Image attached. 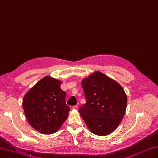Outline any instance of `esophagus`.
I'll list each match as a JSON object with an SVG mask.
<instances>
[{
	"mask_svg": "<svg viewBox=\"0 0 158 158\" xmlns=\"http://www.w3.org/2000/svg\"><path fill=\"white\" fill-rule=\"evenodd\" d=\"M78 106H71V110H77Z\"/></svg>",
	"mask_w": 158,
	"mask_h": 158,
	"instance_id": "esophagus-1",
	"label": "esophagus"
}]
</instances>
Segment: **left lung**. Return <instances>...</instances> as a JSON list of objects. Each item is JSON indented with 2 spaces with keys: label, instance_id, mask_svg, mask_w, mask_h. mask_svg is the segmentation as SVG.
<instances>
[{
  "label": "left lung",
  "instance_id": "left-lung-1",
  "mask_svg": "<svg viewBox=\"0 0 158 158\" xmlns=\"http://www.w3.org/2000/svg\"><path fill=\"white\" fill-rule=\"evenodd\" d=\"M86 103L79 110L90 131L97 135L110 134L121 122L127 107V95L114 79L95 71L82 80Z\"/></svg>",
  "mask_w": 158,
  "mask_h": 158
}]
</instances>
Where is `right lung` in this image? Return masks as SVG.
I'll return each instance as SVG.
<instances>
[{"instance_id":"obj_1","label":"right lung","mask_w":158,"mask_h":158,"mask_svg":"<svg viewBox=\"0 0 158 158\" xmlns=\"http://www.w3.org/2000/svg\"><path fill=\"white\" fill-rule=\"evenodd\" d=\"M61 81L49 76L40 79L25 95L23 107L27 119L42 134L59 130L69 115L70 107L65 103Z\"/></svg>"}]
</instances>
